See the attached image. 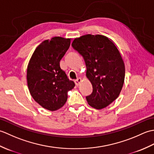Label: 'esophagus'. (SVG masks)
Wrapping results in <instances>:
<instances>
[{
    "label": "esophagus",
    "instance_id": "1",
    "mask_svg": "<svg viewBox=\"0 0 154 154\" xmlns=\"http://www.w3.org/2000/svg\"><path fill=\"white\" fill-rule=\"evenodd\" d=\"M81 81H82V80H81V78H77V80H75V85H76L77 86H79L80 83H81Z\"/></svg>",
    "mask_w": 154,
    "mask_h": 154
}]
</instances>
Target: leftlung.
<instances>
[{
    "label": "left lung",
    "mask_w": 154,
    "mask_h": 154,
    "mask_svg": "<svg viewBox=\"0 0 154 154\" xmlns=\"http://www.w3.org/2000/svg\"><path fill=\"white\" fill-rule=\"evenodd\" d=\"M72 47L83 57L87 77L93 92L86 97L88 104L102 109L115 100L122 89L125 64L114 42L103 35L87 34L75 38Z\"/></svg>",
    "instance_id": "left-lung-1"
}]
</instances>
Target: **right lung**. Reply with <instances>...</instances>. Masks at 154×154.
<instances>
[{
	"instance_id": "1",
	"label": "right lung",
	"mask_w": 154,
	"mask_h": 154,
	"mask_svg": "<svg viewBox=\"0 0 154 154\" xmlns=\"http://www.w3.org/2000/svg\"><path fill=\"white\" fill-rule=\"evenodd\" d=\"M70 43V39L61 37L42 42L28 62L26 79L29 91L35 102L49 110L63 106L67 100V92L75 87V83L68 79L60 65Z\"/></svg>"
}]
</instances>
